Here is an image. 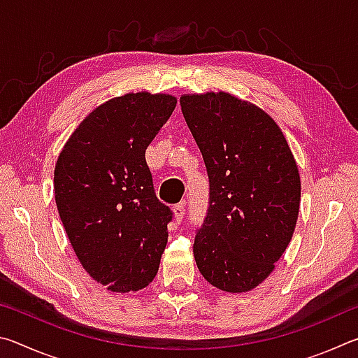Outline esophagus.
Wrapping results in <instances>:
<instances>
[{"label": "esophagus", "instance_id": "1", "mask_svg": "<svg viewBox=\"0 0 358 358\" xmlns=\"http://www.w3.org/2000/svg\"><path fill=\"white\" fill-rule=\"evenodd\" d=\"M185 207H186V203L185 202H180V203H177L173 207V215H175V221L177 222H181V220H183V216H185Z\"/></svg>", "mask_w": 358, "mask_h": 358}]
</instances>
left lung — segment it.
Listing matches in <instances>:
<instances>
[{
  "label": "left lung",
  "mask_w": 358,
  "mask_h": 358,
  "mask_svg": "<svg viewBox=\"0 0 358 358\" xmlns=\"http://www.w3.org/2000/svg\"><path fill=\"white\" fill-rule=\"evenodd\" d=\"M181 112L208 173V210L194 259L224 292H248L275 268L292 238L300 175L281 129L227 93L181 96Z\"/></svg>",
  "instance_id": "left-lung-1"
}]
</instances>
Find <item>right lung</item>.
Returning a JSON list of instances; mask_svg holds the SVG:
<instances>
[{
	"mask_svg": "<svg viewBox=\"0 0 358 358\" xmlns=\"http://www.w3.org/2000/svg\"><path fill=\"white\" fill-rule=\"evenodd\" d=\"M177 106L129 93L88 115L55 167V201L78 260L112 292L147 287L159 268L172 210L156 197L145 150Z\"/></svg>",
	"mask_w": 358,
	"mask_h": 358,
	"instance_id": "add662e5",
	"label": "right lung"
}]
</instances>
